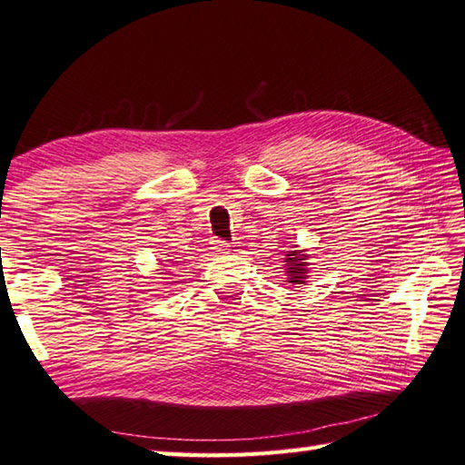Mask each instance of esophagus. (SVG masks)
Returning <instances> with one entry per match:
<instances>
[{"mask_svg":"<svg viewBox=\"0 0 465 465\" xmlns=\"http://www.w3.org/2000/svg\"><path fill=\"white\" fill-rule=\"evenodd\" d=\"M211 251H213V254H226V252H231L229 244L223 242V241H213Z\"/></svg>","mask_w":465,"mask_h":465,"instance_id":"1","label":"esophagus"}]
</instances>
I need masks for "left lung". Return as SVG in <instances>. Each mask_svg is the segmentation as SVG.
<instances>
[{"mask_svg": "<svg viewBox=\"0 0 465 465\" xmlns=\"http://www.w3.org/2000/svg\"><path fill=\"white\" fill-rule=\"evenodd\" d=\"M311 254L306 251H298L294 246V251H288L284 256V266H286V278L291 284H306V278L311 276Z\"/></svg>", "mask_w": 465, "mask_h": 465, "instance_id": "left-lung-1", "label": "left lung"}]
</instances>
